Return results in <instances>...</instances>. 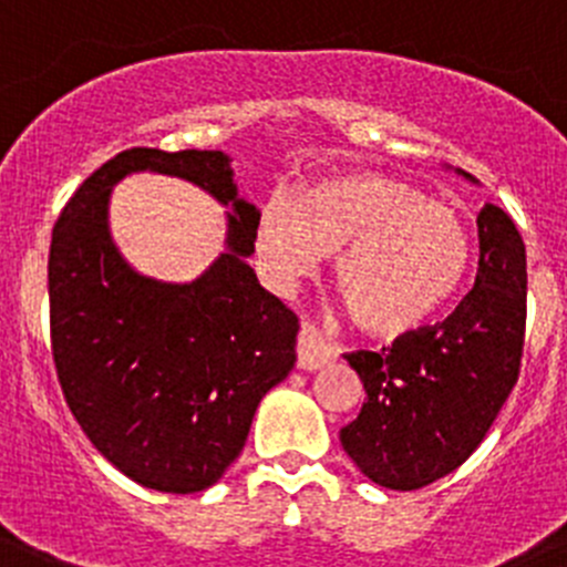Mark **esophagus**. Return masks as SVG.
Returning a JSON list of instances; mask_svg holds the SVG:
<instances>
[{
  "instance_id": "34e87169",
  "label": "esophagus",
  "mask_w": 567,
  "mask_h": 567,
  "mask_svg": "<svg viewBox=\"0 0 567 567\" xmlns=\"http://www.w3.org/2000/svg\"><path fill=\"white\" fill-rule=\"evenodd\" d=\"M336 358V349L321 338L316 327H301L299 341H296V367L305 372H316V369L327 367Z\"/></svg>"
}]
</instances>
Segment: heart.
Returning <instances> with one entry per match:
<instances>
[{"label": "heart", "instance_id": "b5f03b06", "mask_svg": "<svg viewBox=\"0 0 567 567\" xmlns=\"http://www.w3.org/2000/svg\"><path fill=\"white\" fill-rule=\"evenodd\" d=\"M338 251L336 282L349 316L374 336L425 324L467 271V231L442 200L380 173L316 182L296 198H271L254 224V254L277 288L319 271Z\"/></svg>", "mask_w": 567, "mask_h": 567}]
</instances>
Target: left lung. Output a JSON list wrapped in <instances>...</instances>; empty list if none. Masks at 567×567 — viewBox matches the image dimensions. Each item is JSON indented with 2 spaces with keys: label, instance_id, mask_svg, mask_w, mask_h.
Instances as JSON below:
<instances>
[{
  "label": "left lung",
  "instance_id": "obj_1",
  "mask_svg": "<svg viewBox=\"0 0 567 567\" xmlns=\"http://www.w3.org/2000/svg\"><path fill=\"white\" fill-rule=\"evenodd\" d=\"M478 248L473 290L442 324L405 332L380 352L343 355L367 389V403L341 427V444L385 489H420L462 467L517 383L526 246L501 206L478 212Z\"/></svg>",
  "mask_w": 567,
  "mask_h": 567
}]
</instances>
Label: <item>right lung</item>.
<instances>
[{"label":"right lung","instance_id":"right-lung-1","mask_svg":"<svg viewBox=\"0 0 567 567\" xmlns=\"http://www.w3.org/2000/svg\"><path fill=\"white\" fill-rule=\"evenodd\" d=\"M151 169L231 203L227 254L195 284L136 275L107 235L110 187ZM257 206L237 198L220 151L131 147L63 206L50 246L58 383L89 442L136 484L189 495L240 456L259 400L296 363L299 319L257 282Z\"/></svg>","mask_w":567,"mask_h":567}]
</instances>
